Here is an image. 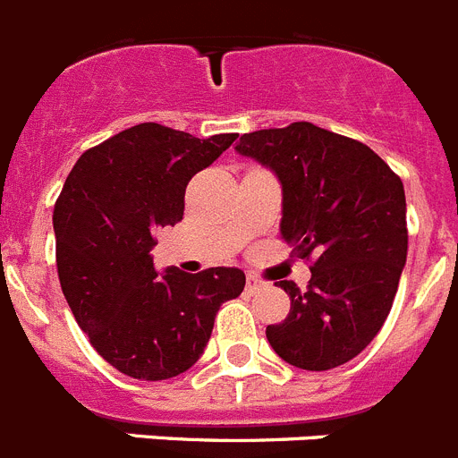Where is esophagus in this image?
<instances>
[{
    "instance_id": "1",
    "label": "esophagus",
    "mask_w": 458,
    "mask_h": 458,
    "mask_svg": "<svg viewBox=\"0 0 458 458\" xmlns=\"http://www.w3.org/2000/svg\"><path fill=\"white\" fill-rule=\"evenodd\" d=\"M262 281L258 276H253V274H249V276H246V290H249V293H256V290H260L262 288Z\"/></svg>"
}]
</instances>
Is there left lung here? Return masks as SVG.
I'll use <instances>...</instances> for the list:
<instances>
[{
  "label": "left lung",
  "mask_w": 458,
  "mask_h": 458,
  "mask_svg": "<svg viewBox=\"0 0 458 458\" xmlns=\"http://www.w3.org/2000/svg\"><path fill=\"white\" fill-rule=\"evenodd\" d=\"M281 184V237L313 256L309 288L288 293L284 323L267 325L278 357L306 371L336 369L383 327L408 253L403 182L373 149L311 122L244 133L234 147Z\"/></svg>",
  "instance_id": "1"
}]
</instances>
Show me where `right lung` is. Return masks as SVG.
<instances>
[{
    "label": "right lung",
    "mask_w": 458,
    "mask_h": 458,
    "mask_svg": "<svg viewBox=\"0 0 458 458\" xmlns=\"http://www.w3.org/2000/svg\"><path fill=\"white\" fill-rule=\"evenodd\" d=\"M237 133L212 138L145 122L91 147L53 214L57 272L75 320L103 360L138 380H168L205 352L221 304L242 295L237 267L157 272L154 230L184 216L186 184Z\"/></svg>",
    "instance_id": "1"
}]
</instances>
